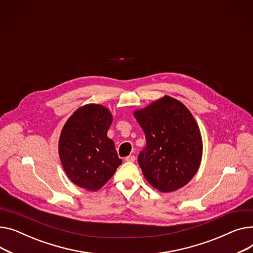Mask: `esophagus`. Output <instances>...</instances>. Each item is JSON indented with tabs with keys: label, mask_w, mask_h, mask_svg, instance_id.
<instances>
[{
	"label": "esophagus",
	"mask_w": 253,
	"mask_h": 253,
	"mask_svg": "<svg viewBox=\"0 0 253 253\" xmlns=\"http://www.w3.org/2000/svg\"><path fill=\"white\" fill-rule=\"evenodd\" d=\"M126 161H127V162H135V160H136V156L135 155H129V156H127V157H126V159H125Z\"/></svg>",
	"instance_id": "esophagus-1"
}]
</instances>
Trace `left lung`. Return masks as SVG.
<instances>
[{
	"instance_id": "obj_1",
	"label": "left lung",
	"mask_w": 253,
	"mask_h": 253,
	"mask_svg": "<svg viewBox=\"0 0 253 253\" xmlns=\"http://www.w3.org/2000/svg\"><path fill=\"white\" fill-rule=\"evenodd\" d=\"M133 116L145 132L146 147L138 161L148 183L161 192L187 185L202 157L201 133L189 109L179 100L165 96L136 110Z\"/></svg>"
}]
</instances>
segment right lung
<instances>
[{"label":"right lung","mask_w":253,"mask_h":253,"mask_svg":"<svg viewBox=\"0 0 253 253\" xmlns=\"http://www.w3.org/2000/svg\"><path fill=\"white\" fill-rule=\"evenodd\" d=\"M111 124L112 114L99 104H87L68 118L59 139V156L73 184L97 191L122 165L114 142L107 137Z\"/></svg>","instance_id":"right-lung-1"}]
</instances>
